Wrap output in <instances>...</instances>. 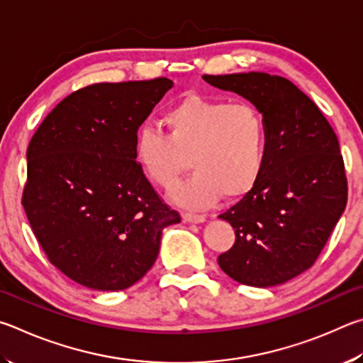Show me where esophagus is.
<instances>
[{
  "label": "esophagus",
  "mask_w": 363,
  "mask_h": 363,
  "mask_svg": "<svg viewBox=\"0 0 363 363\" xmlns=\"http://www.w3.org/2000/svg\"><path fill=\"white\" fill-rule=\"evenodd\" d=\"M183 221H186V223H204L206 217L204 215H196V213H183Z\"/></svg>",
  "instance_id": "esophagus-1"
}]
</instances>
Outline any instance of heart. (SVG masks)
Wrapping results in <instances>:
<instances>
[{
    "mask_svg": "<svg viewBox=\"0 0 363 363\" xmlns=\"http://www.w3.org/2000/svg\"><path fill=\"white\" fill-rule=\"evenodd\" d=\"M164 125L167 133L140 130L133 152L148 180L164 189L174 186L188 157L194 172L172 194L180 206L207 208L221 194L238 199L257 185L266 125L253 105L188 97L165 111Z\"/></svg>",
    "mask_w": 363,
    "mask_h": 363,
    "instance_id": "heart-1",
    "label": "heart"
}]
</instances>
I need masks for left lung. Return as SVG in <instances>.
Listing matches in <instances>:
<instances>
[{"instance_id": "8db88e82", "label": "left lung", "mask_w": 363, "mask_h": 363, "mask_svg": "<svg viewBox=\"0 0 363 363\" xmlns=\"http://www.w3.org/2000/svg\"><path fill=\"white\" fill-rule=\"evenodd\" d=\"M263 114L266 150L257 185L230 211L236 242L218 264L239 284L274 287L309 269L345 212L340 143L317 105L294 82L268 73L204 74Z\"/></svg>"}]
</instances>
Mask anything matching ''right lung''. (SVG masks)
<instances>
[{
	"mask_svg": "<svg viewBox=\"0 0 363 363\" xmlns=\"http://www.w3.org/2000/svg\"><path fill=\"white\" fill-rule=\"evenodd\" d=\"M174 82H100L50 111L27 150L22 206L49 262L87 289L118 291L155 264L180 223L135 161L138 127Z\"/></svg>",
	"mask_w": 363,
	"mask_h": 363,
	"instance_id": "1",
	"label": "right lung"
}]
</instances>
